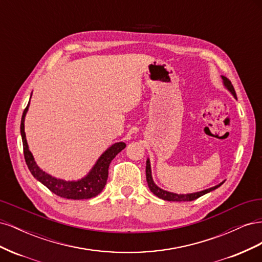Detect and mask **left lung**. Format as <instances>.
Here are the masks:
<instances>
[{
    "instance_id": "1",
    "label": "left lung",
    "mask_w": 262,
    "mask_h": 262,
    "mask_svg": "<svg viewBox=\"0 0 262 262\" xmlns=\"http://www.w3.org/2000/svg\"><path fill=\"white\" fill-rule=\"evenodd\" d=\"M222 80H223V84L225 86V89L231 93L234 98L237 99V96H236V93H235V90H234V86L232 85L231 81L228 80L227 77L222 75ZM146 181H147V185H148V188L150 191H152L156 196L160 198V199H163V200H166V201H178V202H181V201H193L195 199H198V198H200L201 195H204L205 193H209L211 191H213V190H215L216 188H219L220 186H222L224 184V181H222L221 184L214 186L212 188H209V189H205V190H202V191H199V192H193V193H187V194H178V193H173V192H169V191H166V190L162 189L158 187L157 185H155V182L153 180V177H152V170H150V162L147 158L146 161Z\"/></svg>"
}]
</instances>
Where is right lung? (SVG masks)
<instances>
[{
    "mask_svg": "<svg viewBox=\"0 0 262 262\" xmlns=\"http://www.w3.org/2000/svg\"><path fill=\"white\" fill-rule=\"evenodd\" d=\"M28 107L29 102L25 110H24L21 116L20 136L23 140L24 156H25V161L31 175H33L38 181H40L43 186H46L50 190V191L61 198H67V199L73 200H82L91 199V198L99 194L106 186L109 164L112 163L116 155L118 153H120L125 147V143H123V142H118V143H115L110 147H108L105 152L100 155V157L98 158L97 162L95 163L90 172L81 179L63 180L55 178L43 171L42 169H40V167L36 164L33 154H31L29 150L25 133V117L28 112Z\"/></svg>",
    "mask_w": 262,
    "mask_h": 262,
    "instance_id": "add662e5",
    "label": "right lung"
}]
</instances>
